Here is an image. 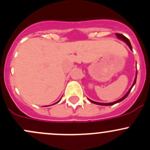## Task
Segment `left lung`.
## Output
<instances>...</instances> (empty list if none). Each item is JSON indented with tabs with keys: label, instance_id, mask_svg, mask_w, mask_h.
Wrapping results in <instances>:
<instances>
[{
	"label": "left lung",
	"instance_id": "left-lung-1",
	"mask_svg": "<svg viewBox=\"0 0 150 150\" xmlns=\"http://www.w3.org/2000/svg\"><path fill=\"white\" fill-rule=\"evenodd\" d=\"M115 34H116V36H117V37L118 38L120 39V40H123L124 42H125V43H127V45H128V46H129L130 49H131V50H132V46H131V43H130L129 40H128V39L127 38L125 37V36H124L123 35H122V34H120V33H115ZM137 75H136V78H135V80H134V83H133L132 86H131V88H130V89H129V91H128L127 92V93H126V94H125V96H123V97H122L121 99H119V100H117V101H115V102H111V103H99V102H93V101H92V100H90V99H89V101H90V102H91V103L96 104H99V105H103V106H110V105H113V104H116V103H118V102H122V100H124V99H125V98H126L127 96H128V95L129 94L130 91H131V88H133V86H134V85H135V83H136V81H137Z\"/></svg>",
	"mask_w": 150,
	"mask_h": 150
}]
</instances>
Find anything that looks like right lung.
<instances>
[{
    "label": "right lung",
    "instance_id": "1",
    "mask_svg": "<svg viewBox=\"0 0 150 150\" xmlns=\"http://www.w3.org/2000/svg\"><path fill=\"white\" fill-rule=\"evenodd\" d=\"M59 101H60V100H59ZM58 102H57V103H58Z\"/></svg>",
    "mask_w": 150,
    "mask_h": 150
}]
</instances>
